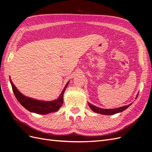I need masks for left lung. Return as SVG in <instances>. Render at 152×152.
I'll list each match as a JSON object with an SVG mask.
<instances>
[{
    "label": "left lung",
    "instance_id": "left-lung-1",
    "mask_svg": "<svg viewBox=\"0 0 152 152\" xmlns=\"http://www.w3.org/2000/svg\"><path fill=\"white\" fill-rule=\"evenodd\" d=\"M137 97H138V95H137L136 98ZM130 105H131V104H130ZM130 105H129L128 106L121 107H120V108H117V109H101V108H99V107H97L96 106L93 105L91 104H90V103H88V105L93 111L96 112V113L104 114V115H113L116 113L121 112L123 110H126Z\"/></svg>",
    "mask_w": 152,
    "mask_h": 152
}]
</instances>
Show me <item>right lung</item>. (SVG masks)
I'll return each instance as SVG.
<instances>
[{
	"mask_svg": "<svg viewBox=\"0 0 152 152\" xmlns=\"http://www.w3.org/2000/svg\"><path fill=\"white\" fill-rule=\"evenodd\" d=\"M68 83L66 85L58 99L52 102H43L24 96L17 90L11 81L12 91L18 102L28 110L38 114H47L48 113H50V112L57 111L59 109L63 104V94Z\"/></svg>",
	"mask_w": 152,
	"mask_h": 152,
	"instance_id": "obj_1",
	"label": "right lung"
}]
</instances>
